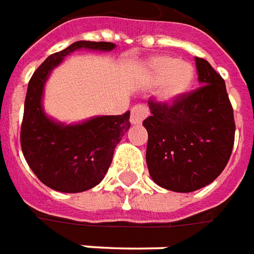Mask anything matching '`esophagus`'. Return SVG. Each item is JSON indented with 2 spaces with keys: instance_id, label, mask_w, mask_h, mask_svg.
<instances>
[{
  "instance_id": "esophagus-1",
  "label": "esophagus",
  "mask_w": 254,
  "mask_h": 254,
  "mask_svg": "<svg viewBox=\"0 0 254 254\" xmlns=\"http://www.w3.org/2000/svg\"><path fill=\"white\" fill-rule=\"evenodd\" d=\"M147 115H149V109H147L146 105L138 104V105H135V107L131 109L130 122L132 124H141Z\"/></svg>"
}]
</instances>
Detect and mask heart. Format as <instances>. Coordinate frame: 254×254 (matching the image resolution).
<instances>
[{
  "mask_svg": "<svg viewBox=\"0 0 254 254\" xmlns=\"http://www.w3.org/2000/svg\"><path fill=\"white\" fill-rule=\"evenodd\" d=\"M147 71L154 80H161L160 97L165 101H172L186 93L194 79L193 66L172 56L153 57L147 64Z\"/></svg>",
  "mask_w": 254,
  "mask_h": 254,
  "instance_id": "obj_1",
  "label": "heart"
}]
</instances>
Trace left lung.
Wrapping results in <instances>:
<instances>
[{"label": "left lung", "mask_w": 254, "mask_h": 254, "mask_svg": "<svg viewBox=\"0 0 254 254\" xmlns=\"http://www.w3.org/2000/svg\"><path fill=\"white\" fill-rule=\"evenodd\" d=\"M198 89L171 102L149 98L146 164L159 186L190 193L222 174L234 146L235 122L224 79L195 57Z\"/></svg>", "instance_id": "1"}]
</instances>
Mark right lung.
<instances>
[{
  "instance_id": "add662e5",
  "label": "right lung",
  "mask_w": 254,
  "mask_h": 254,
  "mask_svg": "<svg viewBox=\"0 0 254 254\" xmlns=\"http://www.w3.org/2000/svg\"><path fill=\"white\" fill-rule=\"evenodd\" d=\"M112 50L115 44L78 41L50 55L32 73L27 87L20 145L27 164L39 181L61 193H80L97 186L112 163L113 152L130 128V112L100 116L64 126L44 113L41 98L50 71L78 49Z\"/></svg>"
}]
</instances>
